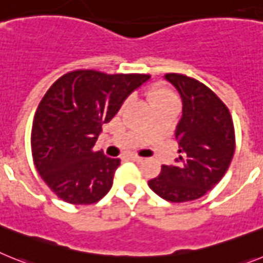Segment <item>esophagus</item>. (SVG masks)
I'll return each instance as SVG.
<instances>
[{"mask_svg":"<svg viewBox=\"0 0 263 263\" xmlns=\"http://www.w3.org/2000/svg\"><path fill=\"white\" fill-rule=\"evenodd\" d=\"M128 159L132 160V161H135V163H141L143 161V157L138 156V155H128Z\"/></svg>","mask_w":263,"mask_h":263,"instance_id":"34e87169","label":"esophagus"}]
</instances>
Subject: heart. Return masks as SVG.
<instances>
[{
  "label": "heart",
  "instance_id": "b5f03b06",
  "mask_svg": "<svg viewBox=\"0 0 263 263\" xmlns=\"http://www.w3.org/2000/svg\"><path fill=\"white\" fill-rule=\"evenodd\" d=\"M149 99L152 106L160 103H166V102H176L177 103L175 93L171 92L166 88H156V90H154L149 93Z\"/></svg>",
  "mask_w": 263,
  "mask_h": 263
}]
</instances>
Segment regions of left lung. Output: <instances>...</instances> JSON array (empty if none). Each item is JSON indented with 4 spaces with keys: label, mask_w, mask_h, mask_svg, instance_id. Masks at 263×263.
Listing matches in <instances>:
<instances>
[{
    "label": "left lung",
    "mask_w": 263,
    "mask_h": 263,
    "mask_svg": "<svg viewBox=\"0 0 263 263\" xmlns=\"http://www.w3.org/2000/svg\"><path fill=\"white\" fill-rule=\"evenodd\" d=\"M164 79L182 100L175 132L180 156L173 165L161 166L148 185L164 200L184 202L202 197L227 173L236 148L234 127L228 107L205 84L182 74Z\"/></svg>",
    "instance_id": "1"
}]
</instances>
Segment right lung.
Here are the masks:
<instances>
[{
    "instance_id": "1",
    "label": "right lung",
    "mask_w": 263,
    "mask_h": 263,
    "mask_svg": "<svg viewBox=\"0 0 263 263\" xmlns=\"http://www.w3.org/2000/svg\"><path fill=\"white\" fill-rule=\"evenodd\" d=\"M149 78L78 70L59 78L45 93L34 116L31 152L36 171L59 198L88 205L108 193L120 159L92 147L102 125Z\"/></svg>"
}]
</instances>
